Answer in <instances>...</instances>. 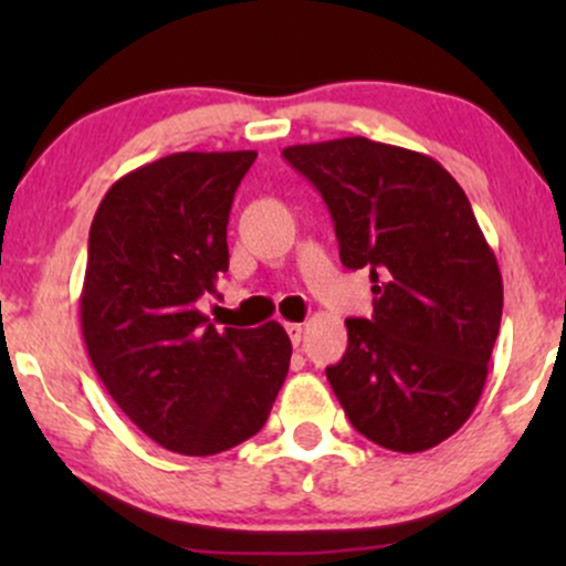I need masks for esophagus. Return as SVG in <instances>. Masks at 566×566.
<instances>
[{"mask_svg":"<svg viewBox=\"0 0 566 566\" xmlns=\"http://www.w3.org/2000/svg\"><path fill=\"white\" fill-rule=\"evenodd\" d=\"M284 329H287V335H290L292 346H297V343H301V337H303V324H297V322H287V324H284Z\"/></svg>","mask_w":566,"mask_h":566,"instance_id":"34e87169","label":"esophagus"}]
</instances>
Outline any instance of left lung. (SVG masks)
I'll return each mask as SVG.
<instances>
[{
  "mask_svg": "<svg viewBox=\"0 0 566 566\" xmlns=\"http://www.w3.org/2000/svg\"><path fill=\"white\" fill-rule=\"evenodd\" d=\"M322 193L340 261L367 269L373 316L346 319L327 380L350 426L423 452L471 418L503 316V279L463 188L437 159L369 138L287 146Z\"/></svg>",
  "mask_w": 566,
  "mask_h": 566,
  "instance_id": "obj_1",
  "label": "left lung"
}]
</instances>
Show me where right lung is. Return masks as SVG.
Returning a JSON list of instances; mask_svg holds the SVG:
<instances>
[{
    "label": "right lung",
    "instance_id": "1",
    "mask_svg": "<svg viewBox=\"0 0 566 566\" xmlns=\"http://www.w3.org/2000/svg\"><path fill=\"white\" fill-rule=\"evenodd\" d=\"M255 157L180 151L143 165L108 188L90 226V361L148 439L191 458L255 437L290 369L282 324L218 329L197 305L229 271L226 226Z\"/></svg>",
    "mask_w": 566,
    "mask_h": 566
}]
</instances>
